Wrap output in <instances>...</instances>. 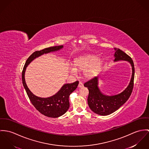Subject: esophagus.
Wrapping results in <instances>:
<instances>
[{
  "label": "esophagus",
  "mask_w": 149,
  "mask_h": 149,
  "mask_svg": "<svg viewBox=\"0 0 149 149\" xmlns=\"http://www.w3.org/2000/svg\"><path fill=\"white\" fill-rule=\"evenodd\" d=\"M83 87V84L81 82H79L78 84V87Z\"/></svg>",
  "instance_id": "34e87169"
}]
</instances>
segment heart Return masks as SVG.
Instances as JSON below:
<instances>
[{
    "label": "heart",
    "instance_id": "obj_1",
    "mask_svg": "<svg viewBox=\"0 0 149 149\" xmlns=\"http://www.w3.org/2000/svg\"><path fill=\"white\" fill-rule=\"evenodd\" d=\"M103 61L93 55L79 56L74 62V67H70V72L72 74L77 73V70H84L83 75L86 78L91 79L95 77L102 66Z\"/></svg>",
    "mask_w": 149,
    "mask_h": 149
}]
</instances>
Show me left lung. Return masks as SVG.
I'll return each instance as SVG.
<instances>
[{
  "label": "left lung",
  "instance_id": "obj_1",
  "mask_svg": "<svg viewBox=\"0 0 149 149\" xmlns=\"http://www.w3.org/2000/svg\"><path fill=\"white\" fill-rule=\"evenodd\" d=\"M114 62L127 61L132 67L131 80L126 88L120 94L109 96L100 91L98 87V77H95L84 84V86L89 91L87 98L89 107L94 113L100 116H108L118 110L129 99L134 87L135 69L132 59L123 51L116 48H114Z\"/></svg>",
  "mask_w": 149,
  "mask_h": 149
}]
</instances>
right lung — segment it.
Segmentation results:
<instances>
[{
	"mask_svg": "<svg viewBox=\"0 0 149 149\" xmlns=\"http://www.w3.org/2000/svg\"><path fill=\"white\" fill-rule=\"evenodd\" d=\"M63 47V46H58L35 51L27 59L22 74V83L31 103L41 114L50 118H58L66 113L70 107L69 96L77 88L79 82L65 84L55 95L49 98H40L35 95L29 90L26 83L24 74L26 67L34 59L44 54L60 50Z\"/></svg>",
	"mask_w": 149,
	"mask_h": 149,
	"instance_id": "1",
	"label": "right lung"
}]
</instances>
